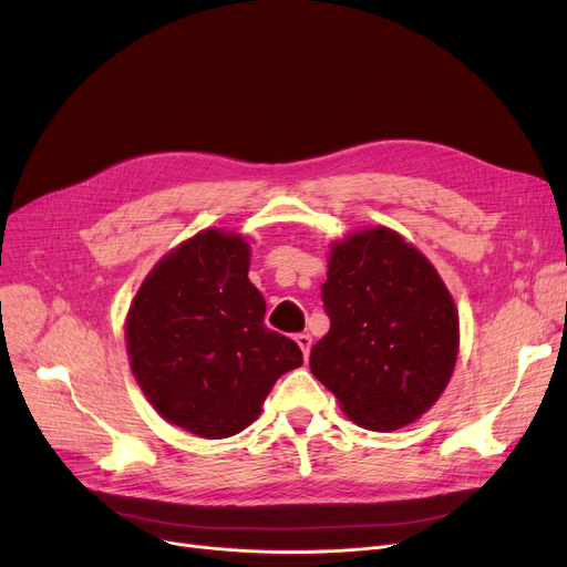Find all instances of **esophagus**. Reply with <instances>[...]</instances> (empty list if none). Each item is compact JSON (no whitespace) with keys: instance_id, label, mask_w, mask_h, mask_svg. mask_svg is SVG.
Wrapping results in <instances>:
<instances>
[{"instance_id":"34e87169","label":"esophagus","mask_w":567,"mask_h":567,"mask_svg":"<svg viewBox=\"0 0 567 567\" xmlns=\"http://www.w3.org/2000/svg\"><path fill=\"white\" fill-rule=\"evenodd\" d=\"M296 342H299V347H301L303 355L308 359V355H310V349H312V338H310L308 333H299V336H296Z\"/></svg>"}]
</instances>
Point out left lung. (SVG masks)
Returning <instances> with one entry per match:
<instances>
[{
    "label": "left lung",
    "instance_id": "obj_1",
    "mask_svg": "<svg viewBox=\"0 0 567 567\" xmlns=\"http://www.w3.org/2000/svg\"><path fill=\"white\" fill-rule=\"evenodd\" d=\"M331 329L310 353L312 374L361 427L413 423L453 374L460 319L434 266L385 227L336 244L321 285Z\"/></svg>",
    "mask_w": 567,
    "mask_h": 567
}]
</instances>
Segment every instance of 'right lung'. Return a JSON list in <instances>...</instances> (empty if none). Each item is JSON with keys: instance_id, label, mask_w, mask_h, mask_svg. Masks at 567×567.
Instances as JSON below:
<instances>
[{"instance_id": "1", "label": "right lung", "mask_w": 567, "mask_h": 567, "mask_svg": "<svg viewBox=\"0 0 567 567\" xmlns=\"http://www.w3.org/2000/svg\"><path fill=\"white\" fill-rule=\"evenodd\" d=\"M241 236L206 229L163 257L126 321L140 389L169 423L204 439L246 430L274 383L303 365L293 340L264 323Z\"/></svg>"}]
</instances>
